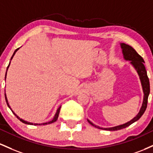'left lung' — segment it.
Segmentation results:
<instances>
[{"label": "left lung", "mask_w": 153, "mask_h": 153, "mask_svg": "<svg viewBox=\"0 0 153 153\" xmlns=\"http://www.w3.org/2000/svg\"><path fill=\"white\" fill-rule=\"evenodd\" d=\"M121 48H122L123 57L127 61H130V63L133 65L134 67L135 68V69L137 70V73H138L139 76H140V80H141V83L142 85V88H143V92H144V100H143V103H142V106L140 109V112L137 114L136 117H134L133 119L131 120L128 122L124 123V124L120 125V126H115V127H111V128H100L99 126H97L96 125L92 123L91 121H88V122L90 123L92 126H95L96 128H102V129L105 130H108V131H117V130L122 129L127 126H130L131 123H134L135 121H137V120L140 119L141 118V116L143 115L145 113L146 108H147V100H148V96L150 94V82H149V78L147 76V71H146V68L145 65H144V59L142 58L141 56H140L137 53V51H135L131 46L128 45L125 43H121Z\"/></svg>", "instance_id": "left-lung-1"}]
</instances>
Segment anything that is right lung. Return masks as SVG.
Instances as JSON below:
<instances>
[{
	"instance_id": "obj_1",
	"label": "right lung",
	"mask_w": 153,
	"mask_h": 153,
	"mask_svg": "<svg viewBox=\"0 0 153 153\" xmlns=\"http://www.w3.org/2000/svg\"><path fill=\"white\" fill-rule=\"evenodd\" d=\"M19 50V48H17L16 51H15V52L13 53V56H12V57H11V58H13V56H14V54H15V53L17 51H18ZM5 98H6V102H7V105H8V107H9V105H8V100H7V98H6V94H5ZM9 108L11 109V108L9 107ZM60 110H61V107H59L58 108V109L57 110V112H56V115H55V117H54V118L52 120V121H49V122H48V123H42V124L43 125H45V124H48V123H53V122H55V121H56V120L58 119V115H59V113H60ZM12 112H13V111H12ZM13 114L15 115V116H16V118H18V119H19V121H21L22 122H23V123H26V124H30V125H35V126H36V125H40V123H30V122H27V121H24V120H22V118H20L19 117V116H17L16 114H14V113L13 112Z\"/></svg>"
}]
</instances>
